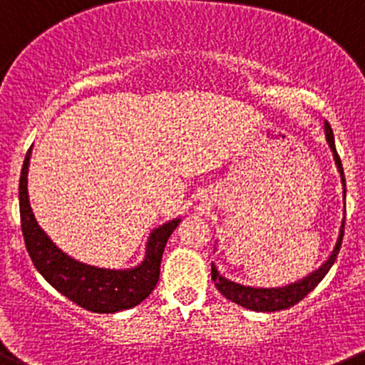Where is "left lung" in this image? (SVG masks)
Masks as SVG:
<instances>
[{
	"label": "left lung",
	"mask_w": 365,
	"mask_h": 365,
	"mask_svg": "<svg viewBox=\"0 0 365 365\" xmlns=\"http://www.w3.org/2000/svg\"><path fill=\"white\" fill-rule=\"evenodd\" d=\"M324 128H327V140H328V144H330L331 151H334L335 164H337L339 173H341L342 185H344V194H346L344 169H342L341 157H339L337 150H335L334 132H331V128L328 123L324 125ZM342 237H344V221H342L341 233H339L337 244H335V250H334V253L330 255V258H328V260L324 262V264L321 265L316 272H312L309 278L298 282V284L289 285V287H284V289L244 287V285L233 284V282L222 278L221 274L217 272V269L214 267V264H212V280L215 282V287H217V291L221 292L225 298H228L230 302L237 303V305L244 307V309L255 310V312H277V310L291 309V307H294L296 303L302 302V299L305 298L309 292H312L314 289L317 287V284H319V282L327 277V272L330 271V267L334 265L335 258H337L339 250H341Z\"/></svg>",
	"instance_id": "1"
}]
</instances>
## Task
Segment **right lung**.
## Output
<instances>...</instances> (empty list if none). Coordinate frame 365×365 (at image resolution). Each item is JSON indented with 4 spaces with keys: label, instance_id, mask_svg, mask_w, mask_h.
<instances>
[{
    "label": "right lung",
    "instance_id": "add662e5",
    "mask_svg": "<svg viewBox=\"0 0 365 365\" xmlns=\"http://www.w3.org/2000/svg\"><path fill=\"white\" fill-rule=\"evenodd\" d=\"M30 155L31 150H28L19 178V212L26 251L37 271L60 294L91 312L114 314L143 303L157 287L162 253L180 219L165 222L151 233L148 255L139 267L130 271H107L80 264L63 255L35 221L26 189Z\"/></svg>",
    "mask_w": 365,
    "mask_h": 365
}]
</instances>
